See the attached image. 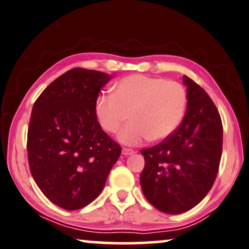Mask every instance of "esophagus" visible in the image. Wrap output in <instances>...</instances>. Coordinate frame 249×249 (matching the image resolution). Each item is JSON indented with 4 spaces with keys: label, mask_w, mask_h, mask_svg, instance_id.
Here are the masks:
<instances>
[{
    "label": "esophagus",
    "mask_w": 249,
    "mask_h": 249,
    "mask_svg": "<svg viewBox=\"0 0 249 249\" xmlns=\"http://www.w3.org/2000/svg\"><path fill=\"white\" fill-rule=\"evenodd\" d=\"M134 150L133 149H130V148H123L122 149V154L123 155H125V156H128V155H132V154H134Z\"/></svg>",
    "instance_id": "esophagus-1"
}]
</instances>
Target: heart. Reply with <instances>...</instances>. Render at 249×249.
Instances as JSON below:
<instances>
[{
  "mask_svg": "<svg viewBox=\"0 0 249 249\" xmlns=\"http://www.w3.org/2000/svg\"><path fill=\"white\" fill-rule=\"evenodd\" d=\"M187 91L181 83L145 75L123 78L111 95L98 99L95 110L102 128L116 133L124 144L138 145L148 140L164 141L180 126L187 109Z\"/></svg>",
  "mask_w": 249,
  "mask_h": 249,
  "instance_id": "1",
  "label": "heart"
}]
</instances>
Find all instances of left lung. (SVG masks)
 <instances>
[{"label":"left lung","mask_w":249,"mask_h":249,"mask_svg":"<svg viewBox=\"0 0 249 249\" xmlns=\"http://www.w3.org/2000/svg\"><path fill=\"white\" fill-rule=\"evenodd\" d=\"M187 111L166 140L143 149L140 183L152 206L181 214L199 204L216 178L222 156L223 127L217 108L196 82L183 76Z\"/></svg>","instance_id":"8db88e82"}]
</instances>
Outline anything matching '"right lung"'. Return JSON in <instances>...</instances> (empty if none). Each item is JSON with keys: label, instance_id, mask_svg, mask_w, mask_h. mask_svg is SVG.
<instances>
[{"label": "right lung", "instance_id": "obj_1", "mask_svg": "<svg viewBox=\"0 0 249 249\" xmlns=\"http://www.w3.org/2000/svg\"><path fill=\"white\" fill-rule=\"evenodd\" d=\"M112 76L74 68L54 79L33 106L27 134L32 177L57 206L75 211L104 189L122 148L95 112L99 92Z\"/></svg>", "mask_w": 249, "mask_h": 249}]
</instances>
